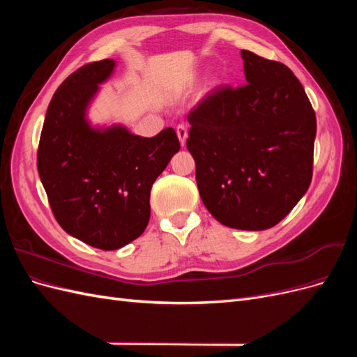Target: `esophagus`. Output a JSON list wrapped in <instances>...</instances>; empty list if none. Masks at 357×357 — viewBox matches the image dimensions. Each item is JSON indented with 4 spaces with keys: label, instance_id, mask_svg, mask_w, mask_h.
Here are the masks:
<instances>
[{
    "label": "esophagus",
    "instance_id": "esophagus-1",
    "mask_svg": "<svg viewBox=\"0 0 357 357\" xmlns=\"http://www.w3.org/2000/svg\"><path fill=\"white\" fill-rule=\"evenodd\" d=\"M176 131H177V137H178V139H180V144L181 146H185V143H186V138H188V126L186 125H178L177 128H176Z\"/></svg>",
    "mask_w": 357,
    "mask_h": 357
}]
</instances>
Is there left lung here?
Segmentation results:
<instances>
[{"label": "left lung", "mask_w": 357, "mask_h": 357, "mask_svg": "<svg viewBox=\"0 0 357 357\" xmlns=\"http://www.w3.org/2000/svg\"><path fill=\"white\" fill-rule=\"evenodd\" d=\"M247 83L218 86L193 109L186 142L215 220L264 231L282 222L312 177L316 113L284 63L241 50Z\"/></svg>", "instance_id": "obj_1"}]
</instances>
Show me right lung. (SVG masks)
I'll list each match as a JSON object with an SVG mask.
<instances>
[{
  "mask_svg": "<svg viewBox=\"0 0 357 357\" xmlns=\"http://www.w3.org/2000/svg\"><path fill=\"white\" fill-rule=\"evenodd\" d=\"M113 59L86 63L52 96L37 168L61 228L92 247L116 250L138 238L150 219V190L180 150L165 128L152 138L123 126L95 129L86 109L110 77Z\"/></svg>",
  "mask_w": 357,
  "mask_h": 357,
  "instance_id": "right-lung-1",
  "label": "right lung"
}]
</instances>
